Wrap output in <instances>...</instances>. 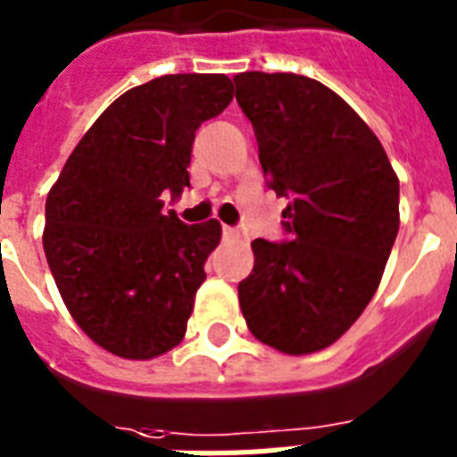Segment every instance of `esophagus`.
Wrapping results in <instances>:
<instances>
[{
    "label": "esophagus",
    "instance_id": "1",
    "mask_svg": "<svg viewBox=\"0 0 457 457\" xmlns=\"http://www.w3.org/2000/svg\"><path fill=\"white\" fill-rule=\"evenodd\" d=\"M239 235H242V232H239V228H229V225H225V228H222V237H228V239H239Z\"/></svg>",
    "mask_w": 457,
    "mask_h": 457
}]
</instances>
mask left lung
<instances>
[{
    "instance_id": "left-lung-1",
    "label": "left lung",
    "mask_w": 457,
    "mask_h": 457,
    "mask_svg": "<svg viewBox=\"0 0 457 457\" xmlns=\"http://www.w3.org/2000/svg\"><path fill=\"white\" fill-rule=\"evenodd\" d=\"M265 185L289 199L285 242L256 239L239 282L251 334L282 353L329 346L375 296L398 235V178L375 132L322 82L235 75Z\"/></svg>"
}]
</instances>
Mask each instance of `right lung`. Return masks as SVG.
I'll list each match as a JSON object with an SVG mask.
<instances>
[{
	"instance_id": "right-lung-1",
	"label": "right lung",
	"mask_w": 457,
	"mask_h": 457,
	"mask_svg": "<svg viewBox=\"0 0 457 457\" xmlns=\"http://www.w3.org/2000/svg\"><path fill=\"white\" fill-rule=\"evenodd\" d=\"M228 75H163L120 95L68 156L45 206V256L82 332L120 358L178 346L220 222L185 225L163 194L189 187L204 120L228 109Z\"/></svg>"
}]
</instances>
